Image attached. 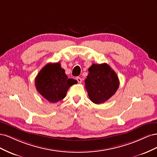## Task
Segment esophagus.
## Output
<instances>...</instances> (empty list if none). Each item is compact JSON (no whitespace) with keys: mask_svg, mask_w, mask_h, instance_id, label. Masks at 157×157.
Segmentation results:
<instances>
[{"mask_svg":"<svg viewBox=\"0 0 157 157\" xmlns=\"http://www.w3.org/2000/svg\"><path fill=\"white\" fill-rule=\"evenodd\" d=\"M77 80L78 81V83H80V84L82 82V78H80V77H77Z\"/></svg>","mask_w":157,"mask_h":157,"instance_id":"obj_1","label":"esophagus"}]
</instances>
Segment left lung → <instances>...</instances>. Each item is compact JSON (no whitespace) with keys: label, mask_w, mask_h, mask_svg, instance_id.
<instances>
[{"label":"left lung","mask_w":157,"mask_h":157,"mask_svg":"<svg viewBox=\"0 0 157 157\" xmlns=\"http://www.w3.org/2000/svg\"><path fill=\"white\" fill-rule=\"evenodd\" d=\"M88 71L85 79V88L90 99L96 104L107 101L119 87V80L116 73L107 63H94Z\"/></svg>","instance_id":"obj_1"}]
</instances>
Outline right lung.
Segmentation results:
<instances>
[{
    "instance_id": "obj_1",
    "label": "right lung",
    "mask_w": 157,
    "mask_h": 157,
    "mask_svg": "<svg viewBox=\"0 0 157 157\" xmlns=\"http://www.w3.org/2000/svg\"><path fill=\"white\" fill-rule=\"evenodd\" d=\"M36 90L42 97L51 103H56L66 96L68 89L76 80L68 78L59 63H48L35 78Z\"/></svg>"
}]
</instances>
